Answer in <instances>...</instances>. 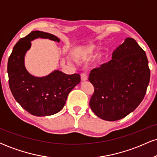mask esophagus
<instances>
[{"label": "esophagus", "instance_id": "1", "mask_svg": "<svg viewBox=\"0 0 157 157\" xmlns=\"http://www.w3.org/2000/svg\"><path fill=\"white\" fill-rule=\"evenodd\" d=\"M80 77H81V80H82V81H86L88 80V76L86 75V74H81Z\"/></svg>", "mask_w": 157, "mask_h": 157}]
</instances>
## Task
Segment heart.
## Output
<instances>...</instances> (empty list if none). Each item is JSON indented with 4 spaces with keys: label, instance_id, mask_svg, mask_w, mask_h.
Here are the masks:
<instances>
[{
    "label": "heart",
    "instance_id": "1",
    "mask_svg": "<svg viewBox=\"0 0 157 157\" xmlns=\"http://www.w3.org/2000/svg\"><path fill=\"white\" fill-rule=\"evenodd\" d=\"M95 49H96V46L94 45H89V46L77 49L76 51V55L77 57H86L87 55L92 54Z\"/></svg>",
    "mask_w": 157,
    "mask_h": 157
}]
</instances>
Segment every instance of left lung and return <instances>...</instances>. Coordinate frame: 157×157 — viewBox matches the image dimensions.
I'll return each instance as SVG.
<instances>
[{
	"instance_id": "obj_1",
	"label": "left lung",
	"mask_w": 157,
	"mask_h": 157,
	"mask_svg": "<svg viewBox=\"0 0 157 157\" xmlns=\"http://www.w3.org/2000/svg\"><path fill=\"white\" fill-rule=\"evenodd\" d=\"M150 74L145 51L134 39L126 38L109 62L89 74V80L94 87L89 102L92 111L107 121L124 118L143 100Z\"/></svg>"
}]
</instances>
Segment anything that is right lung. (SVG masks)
Masks as SVG:
<instances>
[{"label": "right lung", "instance_id": "add662e5", "mask_svg": "<svg viewBox=\"0 0 157 157\" xmlns=\"http://www.w3.org/2000/svg\"><path fill=\"white\" fill-rule=\"evenodd\" d=\"M39 37L60 42L52 34L32 32L14 46L9 57L7 72L11 92L16 101L34 116L45 117L63 109L68 94L80 82V76L79 74L66 75L59 70L41 77L29 72L25 67V55L31 47V41Z\"/></svg>", "mask_w": 157, "mask_h": 157}]
</instances>
